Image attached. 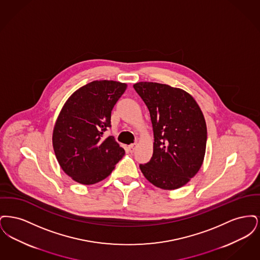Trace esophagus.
I'll list each match as a JSON object with an SVG mask.
<instances>
[{"label":"esophagus","instance_id":"1","mask_svg":"<svg viewBox=\"0 0 260 260\" xmlns=\"http://www.w3.org/2000/svg\"><path fill=\"white\" fill-rule=\"evenodd\" d=\"M136 148V143H134V144H131L129 146H128V151L131 152V153H134L135 152V150Z\"/></svg>","mask_w":260,"mask_h":260}]
</instances>
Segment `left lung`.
<instances>
[{"instance_id":"8db88e82","label":"left lung","mask_w":260,"mask_h":260,"mask_svg":"<svg viewBox=\"0 0 260 260\" xmlns=\"http://www.w3.org/2000/svg\"><path fill=\"white\" fill-rule=\"evenodd\" d=\"M134 87L148 108L154 133L153 156L139 168L156 187L180 188L204 161L207 124L203 112L181 88L151 82H139Z\"/></svg>"}]
</instances>
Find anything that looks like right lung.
<instances>
[{
    "label": "right lung",
    "mask_w": 260,
    "mask_h": 260,
    "mask_svg": "<svg viewBox=\"0 0 260 260\" xmlns=\"http://www.w3.org/2000/svg\"><path fill=\"white\" fill-rule=\"evenodd\" d=\"M126 84L93 81L67 99L54 124L52 146L63 172L84 185L106 178L124 155L113 136L111 112Z\"/></svg>",
    "instance_id": "obj_1"
}]
</instances>
